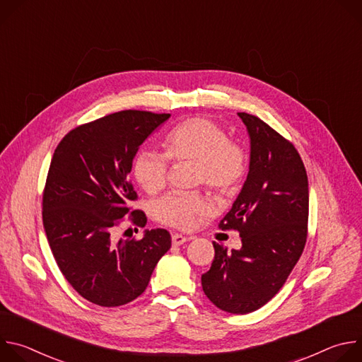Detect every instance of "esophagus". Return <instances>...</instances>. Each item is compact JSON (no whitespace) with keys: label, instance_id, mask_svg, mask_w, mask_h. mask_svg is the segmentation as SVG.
I'll return each instance as SVG.
<instances>
[{"label":"esophagus","instance_id":"obj_1","mask_svg":"<svg viewBox=\"0 0 362 362\" xmlns=\"http://www.w3.org/2000/svg\"><path fill=\"white\" fill-rule=\"evenodd\" d=\"M189 240V238L187 236H183V235H180V233H173L172 235V243L175 245V246H180V245H183L185 242H187Z\"/></svg>","mask_w":362,"mask_h":362}]
</instances>
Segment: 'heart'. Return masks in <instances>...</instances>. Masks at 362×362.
Wrapping results in <instances>:
<instances>
[{"label": "heart", "mask_w": 362, "mask_h": 362, "mask_svg": "<svg viewBox=\"0 0 362 362\" xmlns=\"http://www.w3.org/2000/svg\"><path fill=\"white\" fill-rule=\"evenodd\" d=\"M166 154L141 148L133 159L132 173L146 193L160 192L168 180L169 159L196 163V183L219 192L232 189L243 177L246 156L229 140L226 132L208 119H189L179 123L166 137ZM208 209V203L197 193H169L153 206L159 222L189 229L194 218Z\"/></svg>", "instance_id": "1"}]
</instances>
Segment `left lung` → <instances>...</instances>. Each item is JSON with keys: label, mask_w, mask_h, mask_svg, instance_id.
Instances as JSON below:
<instances>
[{"label": "left lung", "mask_w": 362, "mask_h": 362, "mask_svg": "<svg viewBox=\"0 0 362 362\" xmlns=\"http://www.w3.org/2000/svg\"><path fill=\"white\" fill-rule=\"evenodd\" d=\"M250 140L249 172L219 228L236 229L240 249L214 242L202 275L204 295L225 313L249 314L284 286L299 261L308 228V176L299 153L261 119L238 113Z\"/></svg>", "instance_id": "obj_1"}]
</instances>
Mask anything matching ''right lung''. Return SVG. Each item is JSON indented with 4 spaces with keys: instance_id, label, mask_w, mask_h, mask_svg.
<instances>
[{
    "instance_id": "1",
    "label": "right lung",
    "mask_w": 362,
    "mask_h": 362,
    "mask_svg": "<svg viewBox=\"0 0 362 362\" xmlns=\"http://www.w3.org/2000/svg\"><path fill=\"white\" fill-rule=\"evenodd\" d=\"M170 115L124 110L71 130L51 159L42 194V225L69 284L100 306L140 296L160 257L170 249L166 229H146L140 240L116 239L124 216L144 226L129 173L139 147Z\"/></svg>"
}]
</instances>
